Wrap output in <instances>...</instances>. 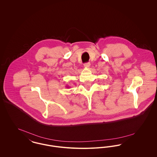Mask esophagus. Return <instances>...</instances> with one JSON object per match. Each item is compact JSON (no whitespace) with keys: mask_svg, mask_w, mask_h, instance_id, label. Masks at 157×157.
I'll return each mask as SVG.
<instances>
[{"mask_svg":"<svg viewBox=\"0 0 157 157\" xmlns=\"http://www.w3.org/2000/svg\"><path fill=\"white\" fill-rule=\"evenodd\" d=\"M84 66H85V67H90V62H88V63H85L84 64Z\"/></svg>","mask_w":157,"mask_h":157,"instance_id":"1","label":"esophagus"}]
</instances>
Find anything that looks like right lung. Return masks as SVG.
<instances>
[{"label":"right lung","instance_id":"right-lung-1","mask_svg":"<svg viewBox=\"0 0 157 157\" xmlns=\"http://www.w3.org/2000/svg\"><path fill=\"white\" fill-rule=\"evenodd\" d=\"M66 87H67V88H70V87H69V86H66Z\"/></svg>","mask_w":157,"mask_h":157}]
</instances>
